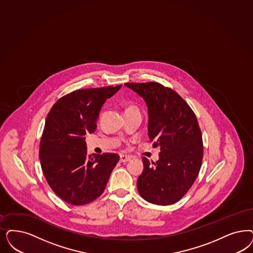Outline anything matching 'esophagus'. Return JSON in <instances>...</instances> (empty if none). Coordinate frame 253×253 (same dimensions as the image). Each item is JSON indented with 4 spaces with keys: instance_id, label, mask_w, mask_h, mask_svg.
Returning <instances> with one entry per match:
<instances>
[{
    "instance_id": "esophagus-1",
    "label": "esophagus",
    "mask_w": 253,
    "mask_h": 253,
    "mask_svg": "<svg viewBox=\"0 0 253 253\" xmlns=\"http://www.w3.org/2000/svg\"><path fill=\"white\" fill-rule=\"evenodd\" d=\"M131 156H127V155H121V159H120V161L122 162V163H126V162H129V161H131Z\"/></svg>"
}]
</instances>
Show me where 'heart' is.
Wrapping results in <instances>:
<instances>
[{
    "label": "heart",
    "instance_id": "1",
    "mask_svg": "<svg viewBox=\"0 0 253 253\" xmlns=\"http://www.w3.org/2000/svg\"><path fill=\"white\" fill-rule=\"evenodd\" d=\"M131 111H138V109L134 105H129L127 106L125 112H131Z\"/></svg>",
    "mask_w": 253,
    "mask_h": 253
}]
</instances>
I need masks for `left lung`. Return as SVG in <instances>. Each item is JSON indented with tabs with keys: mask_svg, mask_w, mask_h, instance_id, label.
Returning <instances> with one entry per match:
<instances>
[{
	"mask_svg": "<svg viewBox=\"0 0 253 253\" xmlns=\"http://www.w3.org/2000/svg\"><path fill=\"white\" fill-rule=\"evenodd\" d=\"M148 105V137L161 148L156 163L143 158L137 179L140 195L151 204L169 206L180 200L199 174L204 146L196 116L183 98L157 82L125 83Z\"/></svg>",
	"mask_w": 253,
	"mask_h": 253,
	"instance_id": "1",
	"label": "left lung"
}]
</instances>
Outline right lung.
Returning <instances> with one entry per match:
<instances>
[{
    "mask_svg": "<svg viewBox=\"0 0 253 253\" xmlns=\"http://www.w3.org/2000/svg\"><path fill=\"white\" fill-rule=\"evenodd\" d=\"M121 87L74 90L47 114L39 147L41 167L53 192L70 205H87L101 196L120 160L116 153L87 158L85 135L95 131L102 105Z\"/></svg>",
    "mask_w": 253,
    "mask_h": 253,
    "instance_id": "add662e5",
    "label": "right lung"
}]
</instances>
